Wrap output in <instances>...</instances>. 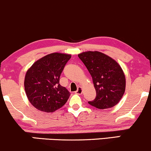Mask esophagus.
I'll return each mask as SVG.
<instances>
[{
	"label": "esophagus",
	"instance_id": "34e87169",
	"mask_svg": "<svg viewBox=\"0 0 151 151\" xmlns=\"http://www.w3.org/2000/svg\"><path fill=\"white\" fill-rule=\"evenodd\" d=\"M82 92H83V89L81 87V86H79L77 91H75V93L80 95V94H81V93H82Z\"/></svg>",
	"mask_w": 151,
	"mask_h": 151
}]
</instances>
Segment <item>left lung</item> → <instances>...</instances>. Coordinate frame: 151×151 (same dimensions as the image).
<instances>
[{
	"instance_id": "left-lung-1",
	"label": "left lung",
	"mask_w": 151,
	"mask_h": 151,
	"mask_svg": "<svg viewBox=\"0 0 151 151\" xmlns=\"http://www.w3.org/2000/svg\"><path fill=\"white\" fill-rule=\"evenodd\" d=\"M92 77L96 98L89 101L99 109L111 108L119 103L125 92L126 77L121 66L114 59L98 51L78 55Z\"/></svg>"
}]
</instances>
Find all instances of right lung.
<instances>
[{"label": "right lung", "mask_w": 151, "mask_h": 151, "mask_svg": "<svg viewBox=\"0 0 151 151\" xmlns=\"http://www.w3.org/2000/svg\"><path fill=\"white\" fill-rule=\"evenodd\" d=\"M71 55L54 52L38 60L25 74L24 86L29 101L37 110L47 113L63 106L70 96L60 84V77Z\"/></svg>", "instance_id": "obj_1"}]
</instances>
